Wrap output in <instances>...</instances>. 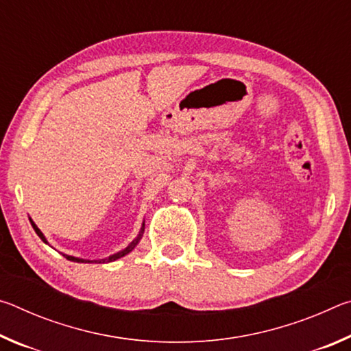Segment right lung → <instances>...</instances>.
<instances>
[{
  "mask_svg": "<svg viewBox=\"0 0 351 351\" xmlns=\"http://www.w3.org/2000/svg\"><path fill=\"white\" fill-rule=\"evenodd\" d=\"M31 224H32V228H34V230L35 232H37V235L40 237L41 240H43L45 243H47L46 241V239H45V235L41 234V230L37 228V224H35L32 219H31ZM144 223H142V228H141V232H139V235L136 237V239L130 243V245L125 247V249H122V251H119L117 254H112V255H110L108 258H104V260H93V261H90V260H83V258H77V257H73V255H66V254H63V257H66L68 260H71V261H77V263H105V261H114V260H117V258H121V257H123V255H127V254H130L133 251V249L136 247V245H138L139 243V240L142 239V234H144Z\"/></svg>",
  "mask_w": 351,
  "mask_h": 351,
  "instance_id": "right-lung-1",
  "label": "right lung"
}]
</instances>
